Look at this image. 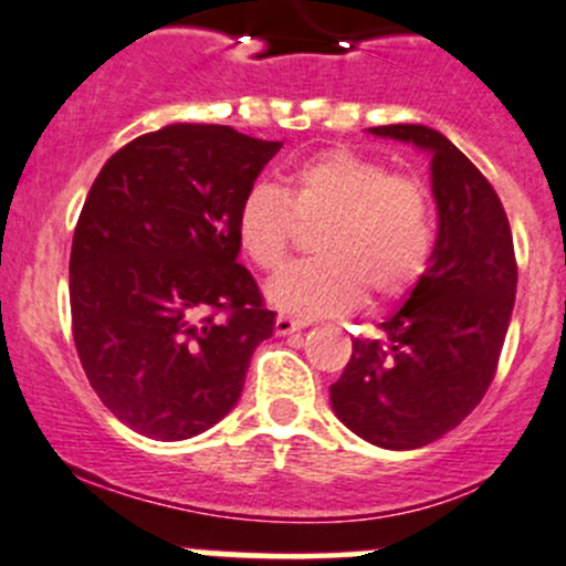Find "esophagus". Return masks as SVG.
<instances>
[{
	"label": "esophagus",
	"instance_id": "34e87169",
	"mask_svg": "<svg viewBox=\"0 0 566 566\" xmlns=\"http://www.w3.org/2000/svg\"><path fill=\"white\" fill-rule=\"evenodd\" d=\"M305 324H308L305 319H295V316L279 314L274 319V329H276V335H292V333H297V329H303Z\"/></svg>",
	"mask_w": 566,
	"mask_h": 566
}]
</instances>
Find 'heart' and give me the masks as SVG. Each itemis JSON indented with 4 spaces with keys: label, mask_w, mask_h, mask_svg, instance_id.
Instances as JSON below:
<instances>
[{
    "label": "heart",
    "mask_w": 566,
    "mask_h": 566,
    "mask_svg": "<svg viewBox=\"0 0 566 566\" xmlns=\"http://www.w3.org/2000/svg\"><path fill=\"white\" fill-rule=\"evenodd\" d=\"M319 220V258L292 263L265 284L276 308L301 316L340 314L365 292L373 303H391L423 276L433 244L428 188L348 148L297 161L282 188H250L237 210V242L258 269L274 271L295 242L297 223Z\"/></svg>",
    "instance_id": "b5f03b06"
}]
</instances>
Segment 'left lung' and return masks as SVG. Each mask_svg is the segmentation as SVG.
Listing matches in <instances>:
<instances>
[{
	"label": "left lung",
	"mask_w": 566,
	"mask_h": 566,
	"mask_svg": "<svg viewBox=\"0 0 566 566\" xmlns=\"http://www.w3.org/2000/svg\"><path fill=\"white\" fill-rule=\"evenodd\" d=\"M431 151L439 237L407 303L354 340L329 386L335 415L382 450H418L463 423L495 378L516 295V255L495 188L444 135L423 125L369 127Z\"/></svg>",
	"instance_id": "1"
}]
</instances>
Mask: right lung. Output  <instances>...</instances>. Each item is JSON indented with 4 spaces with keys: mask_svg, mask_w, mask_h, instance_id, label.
I'll list each match as a JSON object with an SVG mask.
<instances>
[{
    "mask_svg": "<svg viewBox=\"0 0 566 566\" xmlns=\"http://www.w3.org/2000/svg\"><path fill=\"white\" fill-rule=\"evenodd\" d=\"M282 148L226 125H167L97 172L74 229L71 329L93 391L148 439H191L231 412L274 335L237 263V210Z\"/></svg>",
    "mask_w": 566,
    "mask_h": 566,
    "instance_id": "obj_1",
    "label": "right lung"
}]
</instances>
